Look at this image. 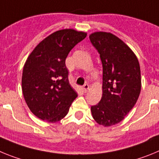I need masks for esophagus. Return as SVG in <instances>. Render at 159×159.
Instances as JSON below:
<instances>
[{
  "instance_id": "esophagus-1",
  "label": "esophagus",
  "mask_w": 159,
  "mask_h": 159,
  "mask_svg": "<svg viewBox=\"0 0 159 159\" xmlns=\"http://www.w3.org/2000/svg\"><path fill=\"white\" fill-rule=\"evenodd\" d=\"M83 89H84V92L87 93L88 92V89H89V85L88 84H84V87H83Z\"/></svg>"
}]
</instances>
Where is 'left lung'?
Here are the masks:
<instances>
[{
  "label": "left lung",
  "instance_id": "left-lung-1",
  "mask_svg": "<svg viewBox=\"0 0 159 159\" xmlns=\"http://www.w3.org/2000/svg\"><path fill=\"white\" fill-rule=\"evenodd\" d=\"M90 40L102 64V95L91 107L98 124L107 127L120 123L137 102L141 92V71L137 57L121 39L107 32H95Z\"/></svg>",
  "mask_w": 159,
  "mask_h": 159
}]
</instances>
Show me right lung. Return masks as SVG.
Wrapping results in <instances>:
<instances>
[{"label":"right lung","mask_w":159,"mask_h":159,"mask_svg":"<svg viewBox=\"0 0 159 159\" xmlns=\"http://www.w3.org/2000/svg\"><path fill=\"white\" fill-rule=\"evenodd\" d=\"M87 36L72 29L53 32L36 46L22 73V92L32 114L48 123L67 116L78 96L70 85L65 60L71 49Z\"/></svg>","instance_id":"obj_1"}]
</instances>
